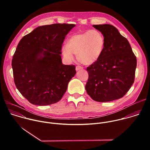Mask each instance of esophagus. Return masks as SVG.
Returning <instances> with one entry per match:
<instances>
[{
  "mask_svg": "<svg viewBox=\"0 0 150 150\" xmlns=\"http://www.w3.org/2000/svg\"><path fill=\"white\" fill-rule=\"evenodd\" d=\"M83 69V68H82V67H81V66L78 65V66H76V71H79V70H80V69Z\"/></svg>",
  "mask_w": 150,
  "mask_h": 150,
  "instance_id": "1",
  "label": "esophagus"
}]
</instances>
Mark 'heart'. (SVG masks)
<instances>
[{
  "label": "heart",
  "mask_w": 150,
  "mask_h": 150,
  "mask_svg": "<svg viewBox=\"0 0 150 150\" xmlns=\"http://www.w3.org/2000/svg\"><path fill=\"white\" fill-rule=\"evenodd\" d=\"M104 45L105 38L102 33L97 30H90L71 35L67 45L62 47V52L68 61L73 60L75 54L82 63L91 65L101 56Z\"/></svg>",
  "instance_id": "b5f03b06"
}]
</instances>
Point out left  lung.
Returning <instances> with one entry per match:
<instances>
[{
	"label": "left lung",
	"mask_w": 150,
	"mask_h": 150,
	"mask_svg": "<svg viewBox=\"0 0 150 150\" xmlns=\"http://www.w3.org/2000/svg\"><path fill=\"white\" fill-rule=\"evenodd\" d=\"M105 38L99 59L87 68V94L94 101L108 102L123 97L134 82L137 58L127 40L110 24L94 25Z\"/></svg>",
	"instance_id": "obj_1"
}]
</instances>
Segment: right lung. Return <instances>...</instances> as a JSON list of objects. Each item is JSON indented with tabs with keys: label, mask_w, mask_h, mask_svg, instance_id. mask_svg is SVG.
<instances>
[{
	"label": "right lung",
	"mask_w": 150,
	"mask_h": 150,
	"mask_svg": "<svg viewBox=\"0 0 150 150\" xmlns=\"http://www.w3.org/2000/svg\"><path fill=\"white\" fill-rule=\"evenodd\" d=\"M75 26H40L20 40L12 60L14 82L31 104H52L65 93L76 71L75 65L62 63L61 50L66 35Z\"/></svg>",
	"instance_id": "right-lung-1"
}]
</instances>
